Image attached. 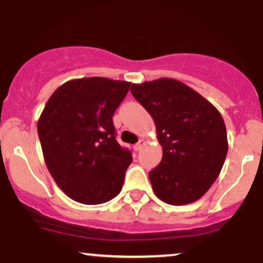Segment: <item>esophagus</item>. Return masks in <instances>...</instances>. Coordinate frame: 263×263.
Instances as JSON below:
<instances>
[{"mask_svg":"<svg viewBox=\"0 0 263 263\" xmlns=\"http://www.w3.org/2000/svg\"><path fill=\"white\" fill-rule=\"evenodd\" d=\"M144 144H146V141H144V140H140V141H138V143H136V146H135L136 151H141L142 147H143Z\"/></svg>","mask_w":263,"mask_h":263,"instance_id":"34e87169","label":"esophagus"}]
</instances>
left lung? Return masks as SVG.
<instances>
[{
  "label": "left lung",
  "mask_w": 263,
  "mask_h": 263,
  "mask_svg": "<svg viewBox=\"0 0 263 263\" xmlns=\"http://www.w3.org/2000/svg\"><path fill=\"white\" fill-rule=\"evenodd\" d=\"M131 92L152 116L163 147L161 163L148 174L153 192L171 205L194 203L219 177L228 155L221 114L171 78L132 84Z\"/></svg>",
  "instance_id": "8db88e82"
}]
</instances>
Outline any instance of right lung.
<instances>
[{
    "label": "right lung",
    "mask_w": 263,
    "mask_h": 263,
    "mask_svg": "<svg viewBox=\"0 0 263 263\" xmlns=\"http://www.w3.org/2000/svg\"><path fill=\"white\" fill-rule=\"evenodd\" d=\"M131 83L92 77L60 85L38 120L48 171L78 203H106L121 192L132 162L115 138L112 116Z\"/></svg>",
    "instance_id": "add662e5"
}]
</instances>
